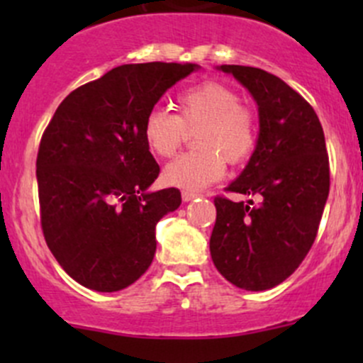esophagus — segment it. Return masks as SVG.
Listing matches in <instances>:
<instances>
[{"label":"esophagus","mask_w":363,"mask_h":363,"mask_svg":"<svg viewBox=\"0 0 363 363\" xmlns=\"http://www.w3.org/2000/svg\"><path fill=\"white\" fill-rule=\"evenodd\" d=\"M182 200H184V202H189V200H193V199H196V196H199V193H195V191H182Z\"/></svg>","instance_id":"obj_1"}]
</instances>
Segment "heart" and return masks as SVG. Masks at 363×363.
<instances>
[{
  "mask_svg": "<svg viewBox=\"0 0 363 363\" xmlns=\"http://www.w3.org/2000/svg\"><path fill=\"white\" fill-rule=\"evenodd\" d=\"M177 111L155 107L142 126L149 151L160 158H172L184 144L188 130L196 133L199 151L186 152L163 172L167 184L186 191H199L219 181L226 161L242 164L258 145V119L237 91L221 82H202L181 91Z\"/></svg>",
  "mask_w": 363,
  "mask_h": 363,
  "instance_id": "obj_1",
  "label": "heart"
}]
</instances>
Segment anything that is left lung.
I'll return each instance as SVG.
<instances>
[{
    "label": "left lung",
    "mask_w": 363,
    "mask_h": 363,
    "mask_svg": "<svg viewBox=\"0 0 363 363\" xmlns=\"http://www.w3.org/2000/svg\"><path fill=\"white\" fill-rule=\"evenodd\" d=\"M258 104L256 151L226 193L258 196V203L214 199L211 256L237 288L262 291L298 269L313 247L330 189L323 128L314 108L265 69L221 65Z\"/></svg>",
    "instance_id": "8db88e82"
}]
</instances>
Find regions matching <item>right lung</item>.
I'll list each match as a JSON object with an SVG mask.
<instances>
[{
    "label": "right lung",
    "mask_w": 363,
    "mask_h": 363,
    "mask_svg": "<svg viewBox=\"0 0 363 363\" xmlns=\"http://www.w3.org/2000/svg\"><path fill=\"white\" fill-rule=\"evenodd\" d=\"M196 65H123L68 94L36 156L40 223L65 272L82 286L119 291L151 265L156 223L181 205L175 188L147 193L160 164L142 126Z\"/></svg>",
    "instance_id": "add662e5"
}]
</instances>
